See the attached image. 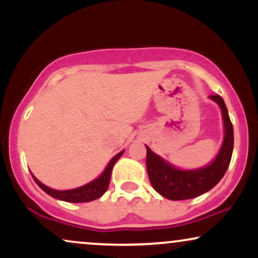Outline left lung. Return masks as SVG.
<instances>
[{
    "label": "left lung",
    "mask_w": 258,
    "mask_h": 258,
    "mask_svg": "<svg viewBox=\"0 0 258 258\" xmlns=\"http://www.w3.org/2000/svg\"><path fill=\"white\" fill-rule=\"evenodd\" d=\"M210 98L221 106L224 121V141L217 158L209 166L194 171H182L167 164L147 147V171L153 188L170 200L193 199L212 189L222 179L229 166L234 147L232 121L224 100L218 94Z\"/></svg>",
    "instance_id": "8db88e82"
}]
</instances>
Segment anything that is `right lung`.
I'll use <instances>...</instances> for the list:
<instances>
[{"instance_id":"add662e5","label":"right lung","mask_w":258,"mask_h":258,"mask_svg":"<svg viewBox=\"0 0 258 258\" xmlns=\"http://www.w3.org/2000/svg\"><path fill=\"white\" fill-rule=\"evenodd\" d=\"M123 152H121L115 155L114 158L111 159V161L109 162V165L106 166L105 171L103 172L97 179L92 180V182L88 183V184L80 186V188L76 189H70V190H54V189L48 188L40 180L35 178V182L37 183V185L42 189L43 191H46L47 194L51 195L52 198H55V199L68 201V203H88V201L96 200L98 198L102 197L103 194L105 193L106 189H108L109 183H110V176H111V170L114 167L115 162L120 159V156L122 155Z\"/></svg>"}]
</instances>
